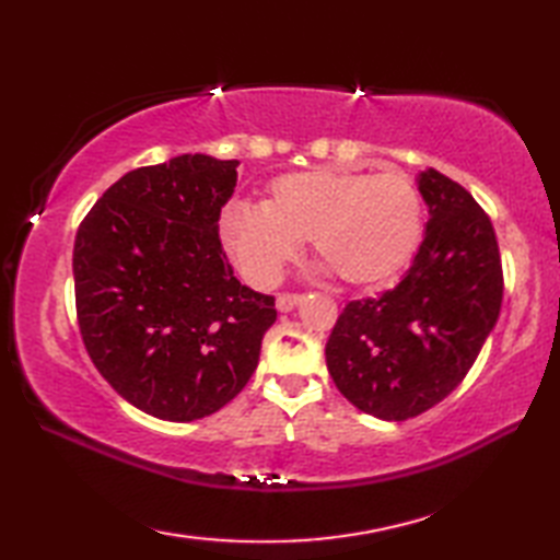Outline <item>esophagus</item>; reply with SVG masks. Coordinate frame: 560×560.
I'll list each match as a JSON object with an SVG mask.
<instances>
[{"mask_svg": "<svg viewBox=\"0 0 560 560\" xmlns=\"http://www.w3.org/2000/svg\"><path fill=\"white\" fill-rule=\"evenodd\" d=\"M303 301V293H279V299H277V307L281 313H289V311H293L295 305H299Z\"/></svg>", "mask_w": 560, "mask_h": 560, "instance_id": "1", "label": "esophagus"}]
</instances>
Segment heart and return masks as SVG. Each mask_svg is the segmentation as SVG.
Masks as SVG:
<instances>
[{"mask_svg":"<svg viewBox=\"0 0 560 560\" xmlns=\"http://www.w3.org/2000/svg\"><path fill=\"white\" fill-rule=\"evenodd\" d=\"M423 233V205L401 171L313 168L281 175L261 207L233 205L223 235L255 283H273L299 243L353 287H375L409 265Z\"/></svg>","mask_w":560,"mask_h":560,"instance_id":"1","label":"heart"}]
</instances>
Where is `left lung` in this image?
Masks as SVG:
<instances>
[{"instance_id":"obj_1","label":"left lung","mask_w":560,"mask_h":560,"mask_svg":"<svg viewBox=\"0 0 560 560\" xmlns=\"http://www.w3.org/2000/svg\"><path fill=\"white\" fill-rule=\"evenodd\" d=\"M419 192L428 223L411 267L389 291L349 301L325 347L341 395L383 421L443 401L467 377L503 303L489 213L433 168L421 173Z\"/></svg>"}]
</instances>
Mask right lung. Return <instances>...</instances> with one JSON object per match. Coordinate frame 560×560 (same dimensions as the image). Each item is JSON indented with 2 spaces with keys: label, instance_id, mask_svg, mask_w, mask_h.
Returning <instances> with one entry per match:
<instances>
[{
  "label": "right lung",
  "instance_id": "1",
  "mask_svg": "<svg viewBox=\"0 0 560 560\" xmlns=\"http://www.w3.org/2000/svg\"><path fill=\"white\" fill-rule=\"evenodd\" d=\"M237 161L185 153L129 171L74 241L79 331L117 395L163 421H197L253 377L273 295L233 277L219 219Z\"/></svg>",
  "mask_w": 560,
  "mask_h": 560
}]
</instances>
